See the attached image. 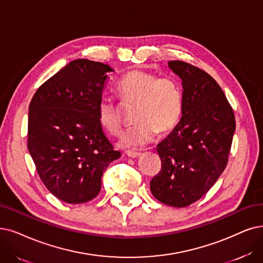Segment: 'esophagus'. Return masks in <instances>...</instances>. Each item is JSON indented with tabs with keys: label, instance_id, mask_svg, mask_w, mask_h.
<instances>
[{
	"label": "esophagus",
	"instance_id": "obj_1",
	"mask_svg": "<svg viewBox=\"0 0 263 263\" xmlns=\"http://www.w3.org/2000/svg\"><path fill=\"white\" fill-rule=\"evenodd\" d=\"M126 154H127L128 157H132V159H137V157H139L141 155V153L134 152V151H127L126 152Z\"/></svg>",
	"mask_w": 263,
	"mask_h": 263
}]
</instances>
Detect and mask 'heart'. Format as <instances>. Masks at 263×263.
I'll return each mask as SVG.
<instances>
[{
    "instance_id": "heart-1",
    "label": "heart",
    "mask_w": 263,
    "mask_h": 263,
    "mask_svg": "<svg viewBox=\"0 0 263 263\" xmlns=\"http://www.w3.org/2000/svg\"><path fill=\"white\" fill-rule=\"evenodd\" d=\"M117 91L124 104H137L134 122L125 129L118 144L124 149H139L149 144L157 132L167 133L179 122L182 112V91L172 78H159L143 70L129 71L118 82ZM100 125L111 134L121 129L120 104L102 97L98 103Z\"/></svg>"
}]
</instances>
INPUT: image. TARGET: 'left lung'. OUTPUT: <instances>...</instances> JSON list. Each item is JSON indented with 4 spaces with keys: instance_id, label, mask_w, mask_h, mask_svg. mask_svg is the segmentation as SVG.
Here are the masks:
<instances>
[{
    "instance_id": "8db88e82",
    "label": "left lung",
    "mask_w": 263,
    "mask_h": 263,
    "mask_svg": "<svg viewBox=\"0 0 263 263\" xmlns=\"http://www.w3.org/2000/svg\"><path fill=\"white\" fill-rule=\"evenodd\" d=\"M168 67L182 81V118L157 144L162 168L150 189L161 203L185 207L205 195L224 171L235 118L208 73L179 60Z\"/></svg>"
}]
</instances>
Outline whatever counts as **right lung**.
<instances>
[{
    "mask_svg": "<svg viewBox=\"0 0 263 263\" xmlns=\"http://www.w3.org/2000/svg\"><path fill=\"white\" fill-rule=\"evenodd\" d=\"M113 71L101 62L73 60L30 102L29 153L48 191L65 203L96 197L103 172L121 156L98 120V103Z\"/></svg>",
    "mask_w": 263,
    "mask_h": 263,
    "instance_id": "1",
    "label": "right lung"
}]
</instances>
